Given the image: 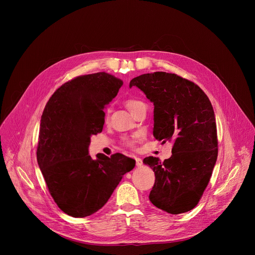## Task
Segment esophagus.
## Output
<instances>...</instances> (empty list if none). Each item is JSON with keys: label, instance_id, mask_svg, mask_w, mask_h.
<instances>
[{"label": "esophagus", "instance_id": "esophagus-1", "mask_svg": "<svg viewBox=\"0 0 255 255\" xmlns=\"http://www.w3.org/2000/svg\"><path fill=\"white\" fill-rule=\"evenodd\" d=\"M135 160H136V165H137L138 167L142 165V163H143V162H142V159H141V158H139V157H136V158H135Z\"/></svg>", "mask_w": 255, "mask_h": 255}]
</instances>
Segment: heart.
<instances>
[{"label":"heart","instance_id":"b5f03b06","mask_svg":"<svg viewBox=\"0 0 255 255\" xmlns=\"http://www.w3.org/2000/svg\"><path fill=\"white\" fill-rule=\"evenodd\" d=\"M140 103H142V102H140V101H137V100H127L126 101V107H127V109L128 110L130 111V112H132L134 109H135V107L137 106V105H139ZM129 144H130V142H128Z\"/></svg>","mask_w":255,"mask_h":255}]
</instances>
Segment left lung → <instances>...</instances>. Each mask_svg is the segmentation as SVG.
I'll use <instances>...</instances> for the list:
<instances>
[{
    "label": "left lung",
    "instance_id": "8db88e82",
    "mask_svg": "<svg viewBox=\"0 0 255 255\" xmlns=\"http://www.w3.org/2000/svg\"><path fill=\"white\" fill-rule=\"evenodd\" d=\"M129 87H137L153 103L155 139L173 141L168 159H143L155 174L149 201L169 214L189 212L207 188L218 156L212 104L196 84L164 71L134 78Z\"/></svg>",
    "mask_w": 255,
    "mask_h": 255
}]
</instances>
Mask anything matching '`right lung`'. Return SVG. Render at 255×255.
<instances>
[{
  "mask_svg": "<svg viewBox=\"0 0 255 255\" xmlns=\"http://www.w3.org/2000/svg\"><path fill=\"white\" fill-rule=\"evenodd\" d=\"M123 82L106 72L71 80L51 96L40 120L37 161L54 202L65 214L84 218L110 199L135 160L122 153L93 159L91 136L102 132L105 107Z\"/></svg>",
  "mask_w": 255,
  "mask_h": 255,
  "instance_id": "add662e5",
  "label": "right lung"
}]
</instances>
